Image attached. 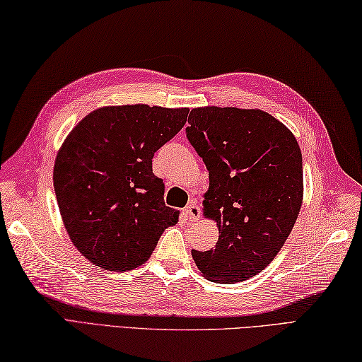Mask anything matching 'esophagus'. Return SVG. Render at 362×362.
I'll list each match as a JSON object with an SVG mask.
<instances>
[{
    "label": "esophagus",
    "instance_id": "1",
    "mask_svg": "<svg viewBox=\"0 0 362 362\" xmlns=\"http://www.w3.org/2000/svg\"><path fill=\"white\" fill-rule=\"evenodd\" d=\"M183 213H185V218L189 222H194L201 218V209H199V205L196 202H189L187 205V209L183 210Z\"/></svg>",
    "mask_w": 362,
    "mask_h": 362
}]
</instances>
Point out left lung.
Instances as JSON below:
<instances>
[{"mask_svg":"<svg viewBox=\"0 0 362 362\" xmlns=\"http://www.w3.org/2000/svg\"><path fill=\"white\" fill-rule=\"evenodd\" d=\"M187 136L209 169L204 216L216 222L214 249L193 250L199 271L235 284L272 263L303 202L302 151L294 134L259 109L197 107Z\"/></svg>","mask_w":362,"mask_h":362,"instance_id":"obj_1","label":"left lung"}]
</instances>
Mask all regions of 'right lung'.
<instances>
[{"label": "right lung", "instance_id": "right-lung-1", "mask_svg": "<svg viewBox=\"0 0 362 362\" xmlns=\"http://www.w3.org/2000/svg\"><path fill=\"white\" fill-rule=\"evenodd\" d=\"M188 109L105 105L74 126L57 152L54 191L74 247L105 271L144 264L179 211L165 205L152 157L185 126Z\"/></svg>", "mask_w": 362, "mask_h": 362}]
</instances>
